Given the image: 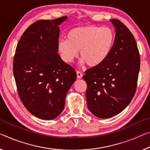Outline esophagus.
Segmentation results:
<instances>
[{"instance_id":"esophagus-1","label":"esophagus","mask_w":150,"mask_h":150,"mask_svg":"<svg viewBox=\"0 0 150 150\" xmlns=\"http://www.w3.org/2000/svg\"><path fill=\"white\" fill-rule=\"evenodd\" d=\"M77 77L78 79H81L83 77V73L81 71H77Z\"/></svg>"}]
</instances>
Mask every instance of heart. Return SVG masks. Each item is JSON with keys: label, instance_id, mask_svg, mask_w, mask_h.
Here are the masks:
<instances>
[{"label": "heart", "instance_id": "1", "mask_svg": "<svg viewBox=\"0 0 150 150\" xmlns=\"http://www.w3.org/2000/svg\"><path fill=\"white\" fill-rule=\"evenodd\" d=\"M67 40H60L57 49L61 58L70 63L78 56L82 63L90 67L101 65L112 51L115 33L112 28L87 25L70 30L67 35Z\"/></svg>", "mask_w": 150, "mask_h": 150}]
</instances>
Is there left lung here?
<instances>
[{"label": "left lung", "instance_id": "left-lung-1", "mask_svg": "<svg viewBox=\"0 0 150 150\" xmlns=\"http://www.w3.org/2000/svg\"><path fill=\"white\" fill-rule=\"evenodd\" d=\"M115 39L108 58L85 71L89 111L99 118L113 117L129 105L136 91L140 55L135 39L124 24L111 19Z\"/></svg>", "mask_w": 150, "mask_h": 150}]
</instances>
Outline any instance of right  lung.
I'll use <instances>...</instances> for the list:
<instances>
[{
	"label": "right lung",
	"instance_id": "obj_1",
	"mask_svg": "<svg viewBox=\"0 0 150 150\" xmlns=\"http://www.w3.org/2000/svg\"><path fill=\"white\" fill-rule=\"evenodd\" d=\"M67 19L39 20L28 27L18 41L13 74L18 96L35 117L53 120L62 112L66 95L77 73L57 53L59 25Z\"/></svg>",
	"mask_w": 150,
	"mask_h": 150
}]
</instances>
